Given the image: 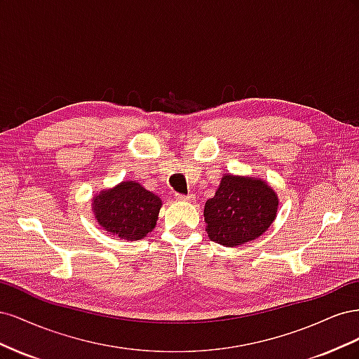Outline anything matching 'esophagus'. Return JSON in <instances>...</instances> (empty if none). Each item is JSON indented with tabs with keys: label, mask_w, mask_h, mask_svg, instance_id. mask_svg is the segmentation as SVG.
<instances>
[{
	"label": "esophagus",
	"mask_w": 359,
	"mask_h": 359,
	"mask_svg": "<svg viewBox=\"0 0 359 359\" xmlns=\"http://www.w3.org/2000/svg\"><path fill=\"white\" fill-rule=\"evenodd\" d=\"M177 201H180V202H194V196H193V194H178Z\"/></svg>",
	"instance_id": "34e87169"
}]
</instances>
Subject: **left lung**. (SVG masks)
Returning <instances> with one entry per match:
<instances>
[{"mask_svg":"<svg viewBox=\"0 0 359 359\" xmlns=\"http://www.w3.org/2000/svg\"><path fill=\"white\" fill-rule=\"evenodd\" d=\"M277 211L278 196L268 181L226 173L214 198L205 202L206 232L220 245H243L264 235Z\"/></svg>","mask_w":359,"mask_h":359,"instance_id":"8db88e82","label":"left lung"}]
</instances>
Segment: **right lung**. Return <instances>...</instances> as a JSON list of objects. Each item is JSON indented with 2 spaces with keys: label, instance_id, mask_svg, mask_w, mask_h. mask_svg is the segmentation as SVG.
<instances>
[{
  "label": "right lung",
  "instance_id": "add662e5",
  "mask_svg": "<svg viewBox=\"0 0 359 359\" xmlns=\"http://www.w3.org/2000/svg\"><path fill=\"white\" fill-rule=\"evenodd\" d=\"M161 199L136 181H123L93 198V212L107 233L124 241L145 238L157 224Z\"/></svg>",
  "mask_w": 359,
  "mask_h": 359
}]
</instances>
